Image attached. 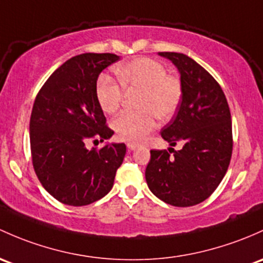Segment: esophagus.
Returning a JSON list of instances; mask_svg holds the SVG:
<instances>
[{
  "mask_svg": "<svg viewBox=\"0 0 263 263\" xmlns=\"http://www.w3.org/2000/svg\"><path fill=\"white\" fill-rule=\"evenodd\" d=\"M127 148H128V151H135L137 148V145H135V143H127Z\"/></svg>",
  "mask_w": 263,
  "mask_h": 263,
  "instance_id": "1",
  "label": "esophagus"
}]
</instances>
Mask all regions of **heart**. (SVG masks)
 Masks as SVG:
<instances>
[{"mask_svg": "<svg viewBox=\"0 0 263 263\" xmlns=\"http://www.w3.org/2000/svg\"><path fill=\"white\" fill-rule=\"evenodd\" d=\"M118 81L127 92H140L136 107L139 112L121 113L112 127L116 136L128 142H141L156 124V117L166 121L180 104L182 89L179 79L167 76L161 63L150 58H137L115 69ZM97 101L106 113L120 108L123 93L120 85L108 76L97 82Z\"/></svg>", "mask_w": 263, "mask_h": 263, "instance_id": "1", "label": "heart"}]
</instances>
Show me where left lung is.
Returning a JSON list of instances; mask_svg holds the SVG:
<instances>
[{"mask_svg": "<svg viewBox=\"0 0 263 263\" xmlns=\"http://www.w3.org/2000/svg\"><path fill=\"white\" fill-rule=\"evenodd\" d=\"M159 55L176 66L182 89L178 113L161 137L170 146L182 143V148L151 150L146 182L160 200L192 206L211 197L224 178L233 146L231 112L222 88L195 60L181 52Z\"/></svg>", "mask_w": 263, "mask_h": 263, "instance_id": "left-lung-1", "label": "left lung"}]
</instances>
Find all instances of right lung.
I'll return each mask as SVG.
<instances>
[{"instance_id": "add662e5", "label": "right lung", "mask_w": 263, "mask_h": 263, "mask_svg": "<svg viewBox=\"0 0 263 263\" xmlns=\"http://www.w3.org/2000/svg\"><path fill=\"white\" fill-rule=\"evenodd\" d=\"M117 60L109 52L77 55L49 77L35 99L30 118L35 173L44 189L66 205H88L108 194L123 162L124 143L106 142L101 150L85 146L113 135L104 126L96 88L99 74Z\"/></svg>"}]
</instances>
